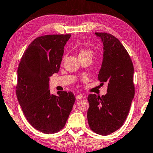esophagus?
<instances>
[{
	"mask_svg": "<svg viewBox=\"0 0 153 153\" xmlns=\"http://www.w3.org/2000/svg\"><path fill=\"white\" fill-rule=\"evenodd\" d=\"M76 99H83V96H82V94H79V95H77L76 97Z\"/></svg>",
	"mask_w": 153,
	"mask_h": 153,
	"instance_id": "esophagus-1",
	"label": "esophagus"
}]
</instances>
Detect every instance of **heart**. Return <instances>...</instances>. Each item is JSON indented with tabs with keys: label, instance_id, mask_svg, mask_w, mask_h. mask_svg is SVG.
I'll list each match as a JSON object with an SVG mask.
<instances>
[{
	"label": "heart",
	"instance_id": "b5f03b06",
	"mask_svg": "<svg viewBox=\"0 0 153 153\" xmlns=\"http://www.w3.org/2000/svg\"><path fill=\"white\" fill-rule=\"evenodd\" d=\"M93 56V52L91 50L86 49V48H84V49H82L79 51L78 57H84V56Z\"/></svg>",
	"mask_w": 153,
	"mask_h": 153
}]
</instances>
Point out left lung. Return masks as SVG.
<instances>
[{
    "mask_svg": "<svg viewBox=\"0 0 153 153\" xmlns=\"http://www.w3.org/2000/svg\"><path fill=\"white\" fill-rule=\"evenodd\" d=\"M94 34L101 39L103 48L98 79L108 84V93L101 97L89 94L87 118L91 130L107 135L120 129L129 114L135 94L134 69L127 51L117 38L106 33Z\"/></svg>",
    "mask_w": 153,
    "mask_h": 153,
    "instance_id": "left-lung-1",
    "label": "left lung"
}]
</instances>
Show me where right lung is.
<instances>
[{
    "label": "right lung",
    "instance_id": "add662e5",
    "mask_svg": "<svg viewBox=\"0 0 153 153\" xmlns=\"http://www.w3.org/2000/svg\"><path fill=\"white\" fill-rule=\"evenodd\" d=\"M71 35L39 37L28 45L18 69L16 94L28 123L49 134L65 127L76 97L71 92L49 90L50 77L59 71L64 47Z\"/></svg>",
    "mask_w": 153,
    "mask_h": 153
}]
</instances>
